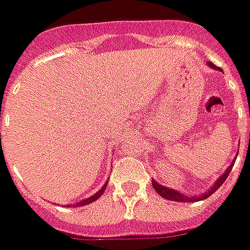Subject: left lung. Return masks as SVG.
Returning <instances> with one entry per match:
<instances>
[{
  "instance_id": "obj_1",
  "label": "left lung",
  "mask_w": 250,
  "mask_h": 250,
  "mask_svg": "<svg viewBox=\"0 0 250 250\" xmlns=\"http://www.w3.org/2000/svg\"><path fill=\"white\" fill-rule=\"evenodd\" d=\"M208 66L210 68H213V69H218L216 65H213L211 62H208ZM234 167V163H231V166L227 168V171L221 175V177L217 179L216 182H214V185L211 188H208L206 192H203L202 195H197V196H188V195H184V193H181V192H178L175 189H169V188L163 187V185H160L156 182V179H151V184H153V188H154V190L159 193L160 196H163L164 199H168V200H174V202H199V200H205L207 197L210 196V195H213L214 192H216L218 188L221 187L224 182H226L227 177L229 175V172H231V169Z\"/></svg>"
}]
</instances>
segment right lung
Segmentation results:
<instances>
[{
    "mask_svg": "<svg viewBox=\"0 0 250 250\" xmlns=\"http://www.w3.org/2000/svg\"><path fill=\"white\" fill-rule=\"evenodd\" d=\"M107 184H108V182H105V185L101 188V189L99 190V192H97V193H94L93 196L87 197V199H84V200H81V202H78V203H76L75 206H86V205H89V203H93L94 200H97V199H99V197H100L101 195L104 193V190H105V187H107Z\"/></svg>",
    "mask_w": 250,
    "mask_h": 250,
    "instance_id": "1",
    "label": "right lung"
}]
</instances>
